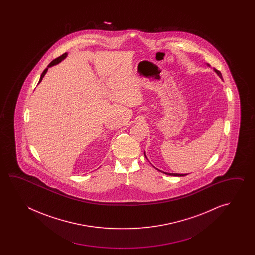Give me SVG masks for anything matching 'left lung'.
<instances>
[{"mask_svg":"<svg viewBox=\"0 0 255 255\" xmlns=\"http://www.w3.org/2000/svg\"><path fill=\"white\" fill-rule=\"evenodd\" d=\"M214 70H215V72H216L217 74H218V76H220L221 78H222L221 72H220L219 70H217V69H214ZM164 173L167 174V175H169V176H178V177H183V176L188 175V174L167 173V172H164Z\"/></svg>","mask_w":255,"mask_h":255,"instance_id":"1","label":"left lung"}]
</instances>
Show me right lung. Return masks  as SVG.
<instances>
[{
	"mask_svg": "<svg viewBox=\"0 0 255 255\" xmlns=\"http://www.w3.org/2000/svg\"><path fill=\"white\" fill-rule=\"evenodd\" d=\"M66 55H67V54H66V53H65V54H62V55H61V56H59V57H57V58H55V59L53 60V61H52V62H51V63L49 64L48 66H47V68H45V69L43 70V73H42V75H41V77H40V80H39V83L42 81V79H43V76H44V75H45V73H46V72H47V70H48V67H51V66H53V65H56V64H58V63H60V62H61L62 60L65 58Z\"/></svg>",
	"mask_w": 255,
	"mask_h": 255,
	"instance_id": "right-lung-1",
	"label": "right lung"
}]
</instances>
